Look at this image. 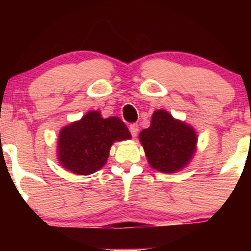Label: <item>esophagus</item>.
Wrapping results in <instances>:
<instances>
[{
  "label": "esophagus",
  "mask_w": 251,
  "mask_h": 251,
  "mask_svg": "<svg viewBox=\"0 0 251 251\" xmlns=\"http://www.w3.org/2000/svg\"><path fill=\"white\" fill-rule=\"evenodd\" d=\"M138 131H139V126H138V124H131V125H129V132H131L132 137H137Z\"/></svg>",
  "instance_id": "1"
}]
</instances>
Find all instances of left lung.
I'll return each instance as SVG.
<instances>
[{
	"mask_svg": "<svg viewBox=\"0 0 251 251\" xmlns=\"http://www.w3.org/2000/svg\"><path fill=\"white\" fill-rule=\"evenodd\" d=\"M139 139L152 168L165 174L184 168L197 143L194 129L163 109L154 112L151 125L140 132Z\"/></svg>",
	"mask_w": 251,
	"mask_h": 251,
	"instance_id": "1",
	"label": "left lung"
}]
</instances>
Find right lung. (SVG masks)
I'll return each mask as SVG.
<instances>
[{
	"label": "right lung",
	"instance_id": "add662e5",
	"mask_svg": "<svg viewBox=\"0 0 251 251\" xmlns=\"http://www.w3.org/2000/svg\"><path fill=\"white\" fill-rule=\"evenodd\" d=\"M131 138L119 118L103 119L99 112H88L79 122L62 128L59 135V160L73 174L87 176L105 165L111 145Z\"/></svg>",
	"mask_w": 251,
	"mask_h": 251
}]
</instances>
